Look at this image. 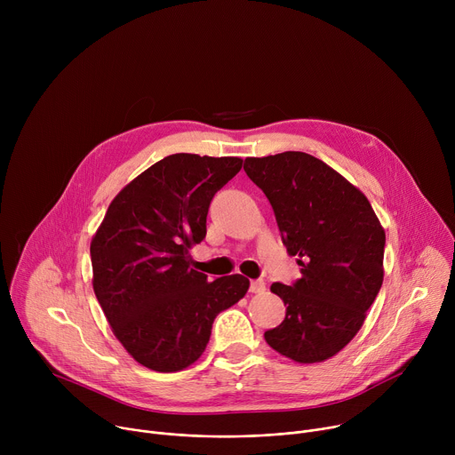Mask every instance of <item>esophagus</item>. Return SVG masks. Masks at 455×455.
Wrapping results in <instances>:
<instances>
[{
	"mask_svg": "<svg viewBox=\"0 0 455 455\" xmlns=\"http://www.w3.org/2000/svg\"><path fill=\"white\" fill-rule=\"evenodd\" d=\"M267 290V284L263 279H255V281H250V291L251 293H263Z\"/></svg>",
	"mask_w": 455,
	"mask_h": 455,
	"instance_id": "obj_1",
	"label": "esophagus"
}]
</instances>
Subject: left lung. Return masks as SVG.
I'll return each mask as SVG.
<instances>
[{"instance_id":"1","label":"left lung","mask_w":455,"mask_h":455,"mask_svg":"<svg viewBox=\"0 0 455 455\" xmlns=\"http://www.w3.org/2000/svg\"><path fill=\"white\" fill-rule=\"evenodd\" d=\"M243 169L302 267L290 286L272 284L286 316L265 340L299 363L328 360L358 333L381 288L385 232L363 194L311 155L246 158Z\"/></svg>"}]
</instances>
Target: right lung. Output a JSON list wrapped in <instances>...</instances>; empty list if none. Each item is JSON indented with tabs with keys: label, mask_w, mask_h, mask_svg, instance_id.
<instances>
[{
	"label": "right lung",
	"mask_w": 455,
	"mask_h": 455,
	"mask_svg": "<svg viewBox=\"0 0 455 455\" xmlns=\"http://www.w3.org/2000/svg\"><path fill=\"white\" fill-rule=\"evenodd\" d=\"M241 165L234 156H165L116 194L92 239L97 300L115 337L148 369L176 372L196 362L214 318L250 286L239 274L211 283L188 267L214 194Z\"/></svg>",
	"instance_id": "right-lung-1"
}]
</instances>
